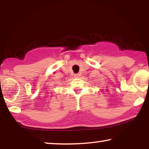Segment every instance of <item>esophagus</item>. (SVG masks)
<instances>
[{
    "label": "esophagus",
    "instance_id": "esophagus-1",
    "mask_svg": "<svg viewBox=\"0 0 149 149\" xmlns=\"http://www.w3.org/2000/svg\"><path fill=\"white\" fill-rule=\"evenodd\" d=\"M74 76L75 78H79V77H80V74H75Z\"/></svg>",
    "mask_w": 149,
    "mask_h": 149
}]
</instances>
